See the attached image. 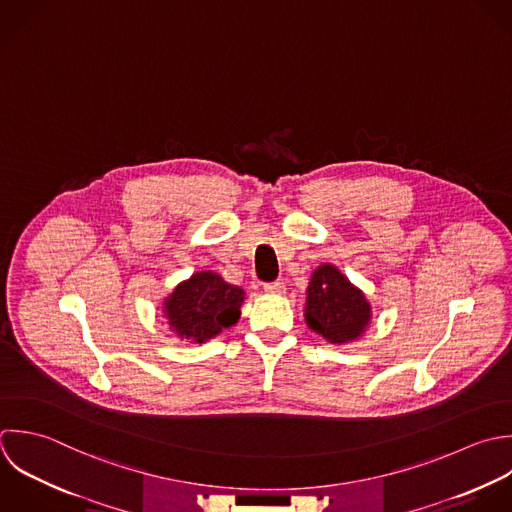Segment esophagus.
Listing matches in <instances>:
<instances>
[{
    "label": "esophagus",
    "instance_id": "1",
    "mask_svg": "<svg viewBox=\"0 0 512 512\" xmlns=\"http://www.w3.org/2000/svg\"><path fill=\"white\" fill-rule=\"evenodd\" d=\"M263 289H265V293H269V295H283L287 287H285L283 281H275V283H267Z\"/></svg>",
    "mask_w": 512,
    "mask_h": 512
}]
</instances>
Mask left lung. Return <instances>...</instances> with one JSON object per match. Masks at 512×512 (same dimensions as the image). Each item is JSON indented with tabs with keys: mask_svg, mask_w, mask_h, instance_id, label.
I'll return each mask as SVG.
<instances>
[{
	"mask_svg": "<svg viewBox=\"0 0 512 512\" xmlns=\"http://www.w3.org/2000/svg\"><path fill=\"white\" fill-rule=\"evenodd\" d=\"M373 311L365 293L355 287L335 265H319L307 287L305 321L311 331L333 345L361 339Z\"/></svg>",
	"mask_w": 512,
	"mask_h": 512,
	"instance_id": "obj_1",
	"label": "left lung"
}]
</instances>
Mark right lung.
<instances>
[{
  "label": "right lung",
  "instance_id": "add662e5",
  "mask_svg": "<svg viewBox=\"0 0 512 512\" xmlns=\"http://www.w3.org/2000/svg\"><path fill=\"white\" fill-rule=\"evenodd\" d=\"M243 301L241 287L227 283L219 273L199 271L163 299V317L179 339L205 343L239 321Z\"/></svg>",
  "mask_w": 512,
  "mask_h": 512
}]
</instances>
